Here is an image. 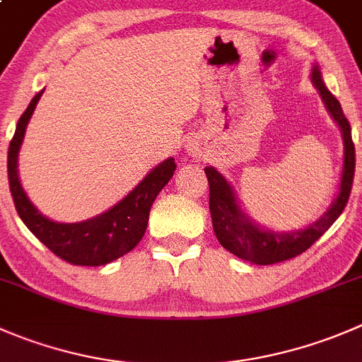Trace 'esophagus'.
<instances>
[{
    "instance_id": "34e87169",
    "label": "esophagus",
    "mask_w": 362,
    "mask_h": 362,
    "mask_svg": "<svg viewBox=\"0 0 362 362\" xmlns=\"http://www.w3.org/2000/svg\"><path fill=\"white\" fill-rule=\"evenodd\" d=\"M189 152H192V156H199V146H198V143L192 141L191 145H189Z\"/></svg>"
}]
</instances>
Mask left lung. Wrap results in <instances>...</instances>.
<instances>
[{
  "label": "left lung",
  "mask_w": 362,
  "mask_h": 362,
  "mask_svg": "<svg viewBox=\"0 0 362 362\" xmlns=\"http://www.w3.org/2000/svg\"><path fill=\"white\" fill-rule=\"evenodd\" d=\"M311 81L317 86L318 93H320L322 100H324L331 117L334 118V122L341 129L343 148H345L339 194L331 205V209L317 223L310 224L306 230L290 231V233L263 230V228L256 226L242 212L237 199H235L233 189L228 184L226 178L216 168H205V175L209 178L210 185V216H212V224L217 240L231 255L256 263V265H272V263L285 262V259L296 258L300 252L310 249L332 226V223L341 216V212L346 206V202L350 198V191H352L354 171H356V146H354L352 141L350 124L345 115H343L341 104L325 88L318 65L311 69Z\"/></svg>",
  "instance_id": "left-lung-1"
}]
</instances>
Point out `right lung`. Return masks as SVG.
<instances>
[{"label": "right lung", "mask_w": 362, "mask_h": 362, "mask_svg": "<svg viewBox=\"0 0 362 362\" xmlns=\"http://www.w3.org/2000/svg\"><path fill=\"white\" fill-rule=\"evenodd\" d=\"M42 93L31 99L30 106L17 122L16 134L8 146V184L12 192L13 205L23 223L30 228L31 233L51 249L56 256L72 265L99 267L127 255L139 244L148 224L150 209L157 194L171 180L177 164L173 157L153 168L120 203L100 216L83 223H54L37 210V206L28 199L26 192L21 187L17 175V153L23 145L26 125L33 115L35 106L40 100Z\"/></svg>", "instance_id": "add662e5"}]
</instances>
